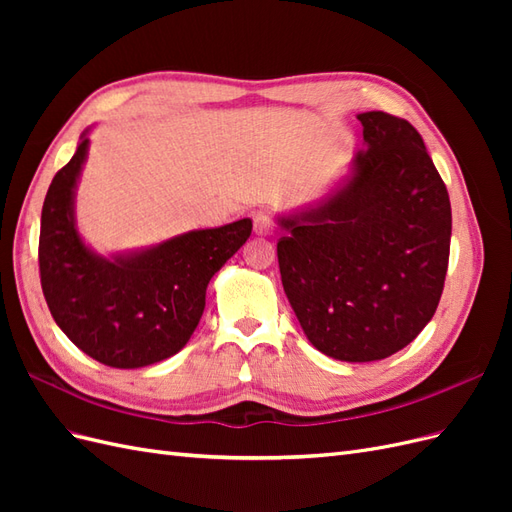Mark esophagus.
<instances>
[{
  "instance_id": "obj_1",
  "label": "esophagus",
  "mask_w": 512,
  "mask_h": 512,
  "mask_svg": "<svg viewBox=\"0 0 512 512\" xmlns=\"http://www.w3.org/2000/svg\"><path fill=\"white\" fill-rule=\"evenodd\" d=\"M254 232L258 237H269L273 232V224H271V218L265 213H258L254 218Z\"/></svg>"
}]
</instances>
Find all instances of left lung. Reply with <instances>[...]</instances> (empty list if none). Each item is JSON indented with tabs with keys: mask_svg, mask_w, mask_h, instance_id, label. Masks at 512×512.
Wrapping results in <instances>:
<instances>
[{
	"mask_svg": "<svg viewBox=\"0 0 512 512\" xmlns=\"http://www.w3.org/2000/svg\"><path fill=\"white\" fill-rule=\"evenodd\" d=\"M363 149L314 205L277 215V260L303 333L346 363L406 348L436 314L451 252V200L421 134L356 115Z\"/></svg>",
	"mask_w": 512,
	"mask_h": 512,
	"instance_id": "8db88e82",
	"label": "left lung"
}]
</instances>
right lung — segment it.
I'll use <instances>...</instances> for the list:
<instances>
[{
  "label": "right lung",
  "mask_w": 512,
  "mask_h": 512,
  "mask_svg": "<svg viewBox=\"0 0 512 512\" xmlns=\"http://www.w3.org/2000/svg\"><path fill=\"white\" fill-rule=\"evenodd\" d=\"M89 128L53 177L40 220V282L57 327L91 359L136 369L177 354L205 312L211 277L252 235L243 218L190 230L153 247L102 256L76 228L74 196Z\"/></svg>",
  "instance_id": "right-lung-1"
}]
</instances>
